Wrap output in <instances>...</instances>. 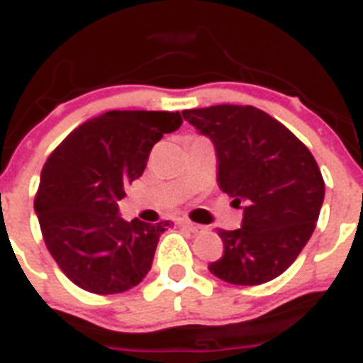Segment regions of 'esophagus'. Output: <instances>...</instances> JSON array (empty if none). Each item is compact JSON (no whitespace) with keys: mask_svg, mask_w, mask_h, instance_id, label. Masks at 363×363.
<instances>
[{"mask_svg":"<svg viewBox=\"0 0 363 363\" xmlns=\"http://www.w3.org/2000/svg\"><path fill=\"white\" fill-rule=\"evenodd\" d=\"M179 225H181L182 228H186V230H190V233H194V234L203 233V230H205V227H203V225L194 223V221H190V219H181V221H179Z\"/></svg>","mask_w":363,"mask_h":363,"instance_id":"34e87169","label":"esophagus"}]
</instances>
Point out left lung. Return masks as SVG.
Segmentation results:
<instances>
[{
	"label": "left lung",
	"mask_w": 363,
	"mask_h": 363,
	"mask_svg": "<svg viewBox=\"0 0 363 363\" xmlns=\"http://www.w3.org/2000/svg\"><path fill=\"white\" fill-rule=\"evenodd\" d=\"M208 136L219 190L243 203L242 228L221 230L223 257L208 266L228 284L257 286L282 275L318 223L325 181L310 149L290 129L251 105L182 111Z\"/></svg>",
	"instance_id": "obj_1"
}]
</instances>
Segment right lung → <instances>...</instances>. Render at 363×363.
Masks as SVG:
<instances>
[{
	"mask_svg": "<svg viewBox=\"0 0 363 363\" xmlns=\"http://www.w3.org/2000/svg\"><path fill=\"white\" fill-rule=\"evenodd\" d=\"M181 123L179 112L111 111L79 125L48 157L35 210L45 247L73 284L112 295L145 279L169 221H125L118 201L153 145Z\"/></svg>",
	"mask_w": 363,
	"mask_h": 363,
	"instance_id": "right-lung-1",
	"label": "right lung"
}]
</instances>
